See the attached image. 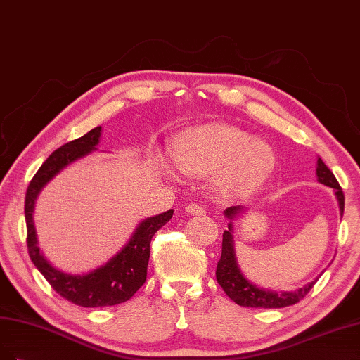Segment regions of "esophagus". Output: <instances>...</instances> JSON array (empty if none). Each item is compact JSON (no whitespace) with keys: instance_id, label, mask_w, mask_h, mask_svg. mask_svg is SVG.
<instances>
[{"instance_id":"34e87169","label":"esophagus","mask_w":360,"mask_h":360,"mask_svg":"<svg viewBox=\"0 0 360 360\" xmlns=\"http://www.w3.org/2000/svg\"><path fill=\"white\" fill-rule=\"evenodd\" d=\"M185 212L190 214V215H205L206 210L200 205H195V203H190L185 206Z\"/></svg>"}]
</instances>
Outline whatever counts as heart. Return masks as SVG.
Instances as JSON below:
<instances>
[{"mask_svg":"<svg viewBox=\"0 0 360 360\" xmlns=\"http://www.w3.org/2000/svg\"><path fill=\"white\" fill-rule=\"evenodd\" d=\"M175 163L190 178H210L226 194H248L271 176L274 149L259 137L227 122L194 127L175 145Z\"/></svg>","mask_w":360,"mask_h":360,"instance_id":"1","label":"heart"}]
</instances>
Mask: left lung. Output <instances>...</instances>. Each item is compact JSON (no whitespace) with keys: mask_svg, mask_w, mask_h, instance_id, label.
<instances>
[{"mask_svg":"<svg viewBox=\"0 0 360 360\" xmlns=\"http://www.w3.org/2000/svg\"><path fill=\"white\" fill-rule=\"evenodd\" d=\"M317 181L326 187H330L335 190L336 200L340 205V212L341 217L344 214V193L340 187L338 181H336L335 175L330 172V169L323 163L321 158L317 160ZM245 207L238 205V206H230L224 211L226 218H229V229L223 233V251H221V259H219L217 264V281L223 287L226 295L233 300L235 304L240 307H248V308H284L297 304L300 299H304L305 295L316 284L317 280L308 283L307 285L300 287L295 292H275V290L269 288H262L251 283L243 276L235 254V240H233V219L238 218Z\"/></svg>","mask_w":360,"mask_h":360,"instance_id":"obj_1","label":"left lung"}]
</instances>
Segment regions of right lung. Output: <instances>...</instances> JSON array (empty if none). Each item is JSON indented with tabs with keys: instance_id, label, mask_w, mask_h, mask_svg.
I'll use <instances>...</instances> for the list:
<instances>
[{
	"instance_id": "obj_1",
	"label": "right lung",
	"mask_w": 360,
	"mask_h": 360,
	"mask_svg": "<svg viewBox=\"0 0 360 360\" xmlns=\"http://www.w3.org/2000/svg\"><path fill=\"white\" fill-rule=\"evenodd\" d=\"M101 127H96L85 136L58 148L48 157L31 179L25 195L27 245L34 266L49 281L56 293L84 308L112 307L129 300L146 281L149 262V243L155 231L163 227L173 215V210L149 217L137 224L134 233L120 252L97 269L76 275L60 271L46 259L39 247L37 231L34 226V206L43 187L58 173L75 161L97 150Z\"/></svg>"
}]
</instances>
